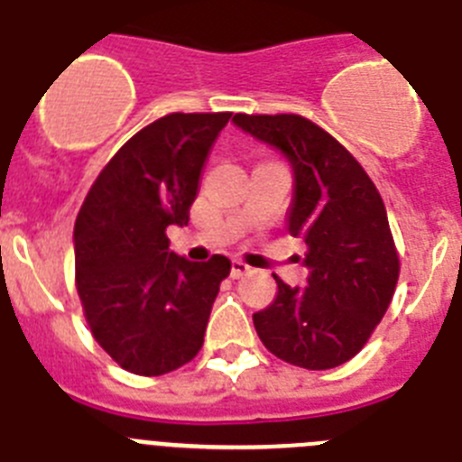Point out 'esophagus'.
Wrapping results in <instances>:
<instances>
[{"label":"esophagus","mask_w":462,"mask_h":462,"mask_svg":"<svg viewBox=\"0 0 462 462\" xmlns=\"http://www.w3.org/2000/svg\"><path fill=\"white\" fill-rule=\"evenodd\" d=\"M247 273H250V266H247V263H243V261H238V259L231 261V277H234V280L247 275Z\"/></svg>","instance_id":"1"}]
</instances>
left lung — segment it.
I'll return each instance as SVG.
<instances>
[{"label": "left lung", "instance_id": "obj_1", "mask_svg": "<svg viewBox=\"0 0 462 462\" xmlns=\"http://www.w3.org/2000/svg\"><path fill=\"white\" fill-rule=\"evenodd\" d=\"M234 125L287 157V228L308 247L305 287L277 275V296L252 314L268 352L308 370L337 368L373 336L398 284L400 261L377 187L336 138L300 116H245Z\"/></svg>", "mask_w": 462, "mask_h": 462}]
</instances>
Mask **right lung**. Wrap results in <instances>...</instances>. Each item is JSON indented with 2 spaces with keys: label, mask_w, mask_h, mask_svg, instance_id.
<instances>
[{
  "label": "right lung",
  "mask_w": 462,
  "mask_h": 462,
  "mask_svg": "<svg viewBox=\"0 0 462 462\" xmlns=\"http://www.w3.org/2000/svg\"><path fill=\"white\" fill-rule=\"evenodd\" d=\"M231 113H171L101 171L73 228L76 287L89 330L120 368L159 377L199 354L231 261L169 250L187 226L208 154Z\"/></svg>",
  "instance_id": "1"
}]
</instances>
